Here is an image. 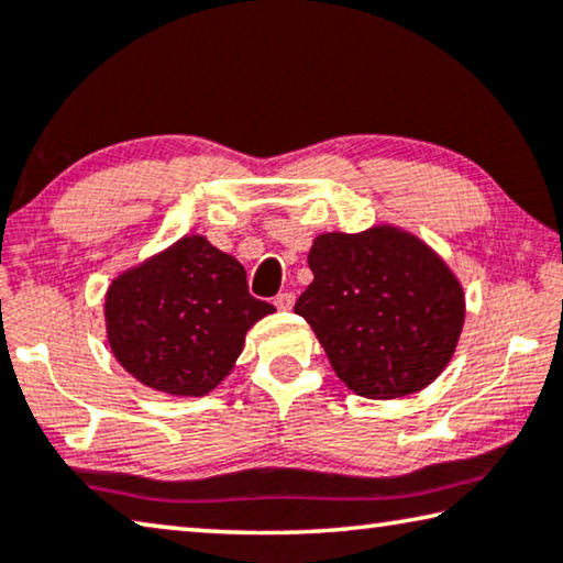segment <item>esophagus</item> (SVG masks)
Returning a JSON list of instances; mask_svg holds the SVG:
<instances>
[{
    "instance_id": "obj_1",
    "label": "esophagus",
    "mask_w": 563,
    "mask_h": 563,
    "mask_svg": "<svg viewBox=\"0 0 563 563\" xmlns=\"http://www.w3.org/2000/svg\"><path fill=\"white\" fill-rule=\"evenodd\" d=\"M292 302H296V296H292V292H278V296H275V308L278 310H290Z\"/></svg>"
}]
</instances>
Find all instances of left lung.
I'll list each match as a JSON object with an SVG mask.
<instances>
[{"label":"left lung","instance_id":"left-lung-1","mask_svg":"<svg viewBox=\"0 0 563 563\" xmlns=\"http://www.w3.org/2000/svg\"><path fill=\"white\" fill-rule=\"evenodd\" d=\"M313 283L296 313L316 330L335 376L365 398H400L439 378L466 302L456 275L396 228L325 233L308 253Z\"/></svg>","mask_w":563,"mask_h":563}]
</instances>
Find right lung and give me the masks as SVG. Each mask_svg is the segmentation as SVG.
I'll return each instance as SVG.
<instances>
[{"mask_svg": "<svg viewBox=\"0 0 563 563\" xmlns=\"http://www.w3.org/2000/svg\"><path fill=\"white\" fill-rule=\"evenodd\" d=\"M273 310L250 296L245 267L200 235L122 273L104 300L114 358L169 396L210 394L233 368L247 330Z\"/></svg>", "mask_w": 563, "mask_h": 563, "instance_id": "obj_1", "label": "right lung"}]
</instances>
